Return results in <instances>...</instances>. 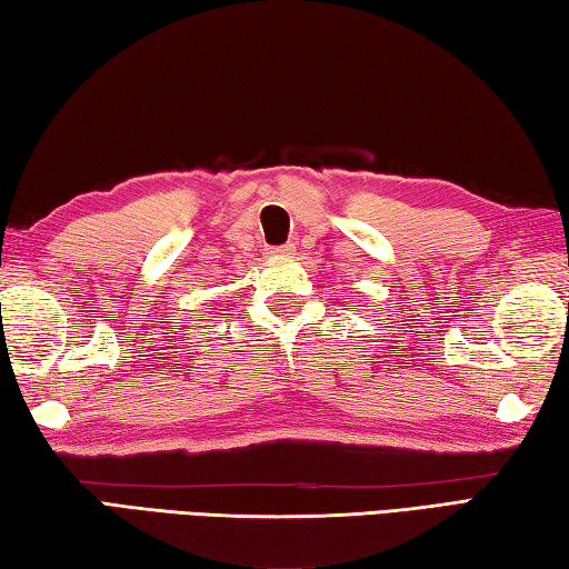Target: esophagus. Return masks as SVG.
<instances>
[{
    "mask_svg": "<svg viewBox=\"0 0 569 569\" xmlns=\"http://www.w3.org/2000/svg\"><path fill=\"white\" fill-rule=\"evenodd\" d=\"M268 253H271L273 258H286V256H293V246H291V243H288V246H276V248L268 250Z\"/></svg>",
    "mask_w": 569,
    "mask_h": 569,
    "instance_id": "1",
    "label": "esophagus"
}]
</instances>
